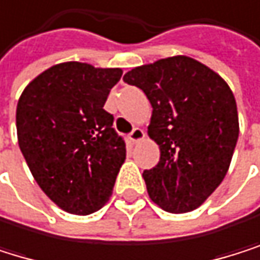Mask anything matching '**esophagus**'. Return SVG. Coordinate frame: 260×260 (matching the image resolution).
Here are the masks:
<instances>
[{"label":"esophagus","mask_w":260,"mask_h":260,"mask_svg":"<svg viewBox=\"0 0 260 260\" xmlns=\"http://www.w3.org/2000/svg\"><path fill=\"white\" fill-rule=\"evenodd\" d=\"M146 138V133H144V130L142 128H139V127H136V128H133V132L128 135V139L133 142V144H136V142H139V141H142Z\"/></svg>","instance_id":"1"}]
</instances>
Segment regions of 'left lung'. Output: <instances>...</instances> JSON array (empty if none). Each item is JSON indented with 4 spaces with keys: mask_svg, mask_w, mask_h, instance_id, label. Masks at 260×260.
<instances>
[{
    "mask_svg": "<svg viewBox=\"0 0 260 260\" xmlns=\"http://www.w3.org/2000/svg\"><path fill=\"white\" fill-rule=\"evenodd\" d=\"M124 82L141 88L153 108L147 133L161 156L142 174L150 200L172 214L197 209L223 181L237 144L230 85L187 55L141 64Z\"/></svg>",
    "mask_w": 260,
    "mask_h": 260,
    "instance_id": "obj_1",
    "label": "left lung"
}]
</instances>
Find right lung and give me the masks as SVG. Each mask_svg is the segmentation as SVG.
<instances>
[{
	"mask_svg": "<svg viewBox=\"0 0 260 260\" xmlns=\"http://www.w3.org/2000/svg\"><path fill=\"white\" fill-rule=\"evenodd\" d=\"M121 68L63 61L27 83L17 104V136L29 171L63 211L88 215L111 197L125 142L104 110Z\"/></svg>",
	"mask_w": 260,
	"mask_h": 260,
	"instance_id": "add662e5",
	"label": "right lung"
}]
</instances>
